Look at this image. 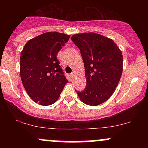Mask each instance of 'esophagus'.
<instances>
[{"mask_svg":"<svg viewBox=\"0 0 148 148\" xmlns=\"http://www.w3.org/2000/svg\"><path fill=\"white\" fill-rule=\"evenodd\" d=\"M70 76H71V79H74V77H75V72H72V74H70Z\"/></svg>","mask_w":148,"mask_h":148,"instance_id":"1","label":"esophagus"}]
</instances>
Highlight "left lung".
Returning <instances> with one entry per match:
<instances>
[{
	"instance_id": "1",
	"label": "left lung",
	"mask_w": 148,
	"mask_h": 148,
	"mask_svg": "<svg viewBox=\"0 0 148 148\" xmlns=\"http://www.w3.org/2000/svg\"><path fill=\"white\" fill-rule=\"evenodd\" d=\"M72 40L84 62L86 87L77 92L82 102L97 106L111 97L123 73V55L111 39L95 33L74 35Z\"/></svg>"
}]
</instances>
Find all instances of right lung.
<instances>
[{
	"mask_svg": "<svg viewBox=\"0 0 148 148\" xmlns=\"http://www.w3.org/2000/svg\"><path fill=\"white\" fill-rule=\"evenodd\" d=\"M69 35L42 34L26 42L20 57V75L27 93L35 103L49 106L57 101L68 81L57 58Z\"/></svg>",
	"mask_w": 148,
	"mask_h": 148,
	"instance_id": "right-lung-1",
	"label": "right lung"
}]
</instances>
